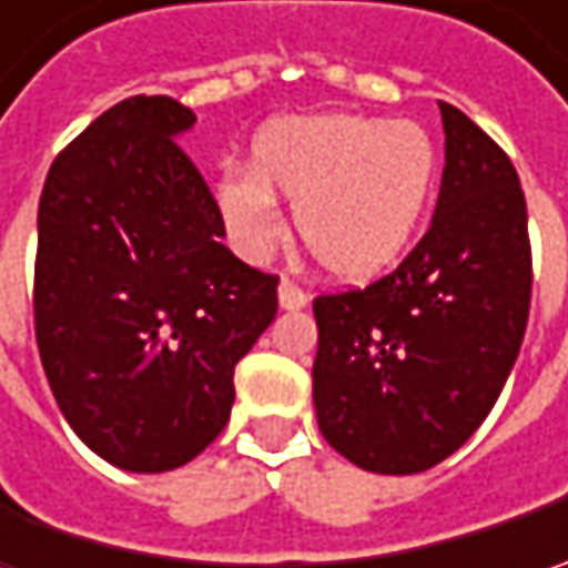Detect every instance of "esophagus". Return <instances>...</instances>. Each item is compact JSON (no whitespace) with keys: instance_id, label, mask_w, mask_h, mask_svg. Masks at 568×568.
<instances>
[{"instance_id":"obj_1","label":"esophagus","mask_w":568,"mask_h":568,"mask_svg":"<svg viewBox=\"0 0 568 568\" xmlns=\"http://www.w3.org/2000/svg\"><path fill=\"white\" fill-rule=\"evenodd\" d=\"M277 296H281V306H284V310H303V306L310 303L306 291H303L300 284H294L291 277H284V281H281V287H277Z\"/></svg>"}]
</instances>
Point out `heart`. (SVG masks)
<instances>
[{"instance_id":"b5f03b06","label":"heart","mask_w":568,"mask_h":568,"mask_svg":"<svg viewBox=\"0 0 568 568\" xmlns=\"http://www.w3.org/2000/svg\"><path fill=\"white\" fill-rule=\"evenodd\" d=\"M439 151L414 120L325 113L274 122L252 144L250 170L227 166L214 199L230 240L250 258L284 236L274 195L294 202L296 233L341 281H373L398 265L436 192Z\"/></svg>"}]
</instances>
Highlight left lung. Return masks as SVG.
Returning <instances> with one entry per match:
<instances>
[{
  "label": "left lung",
  "instance_id": "8db88e82",
  "mask_svg": "<svg viewBox=\"0 0 568 568\" xmlns=\"http://www.w3.org/2000/svg\"><path fill=\"white\" fill-rule=\"evenodd\" d=\"M446 170L433 224L395 272L318 294L322 436L376 474H420L484 424L531 310L528 205L509 154L439 100Z\"/></svg>",
  "mask_w": 568,
  "mask_h": 568
}]
</instances>
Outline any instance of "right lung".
<instances>
[{
    "instance_id": "1",
    "label": "right lung",
    "mask_w": 568,
    "mask_h": 568,
    "mask_svg": "<svg viewBox=\"0 0 568 568\" xmlns=\"http://www.w3.org/2000/svg\"><path fill=\"white\" fill-rule=\"evenodd\" d=\"M192 122L173 98L110 106L55 154L37 211L43 373L78 439L139 474L217 439L233 369L277 313V274L221 243L217 202L173 139Z\"/></svg>"
}]
</instances>
